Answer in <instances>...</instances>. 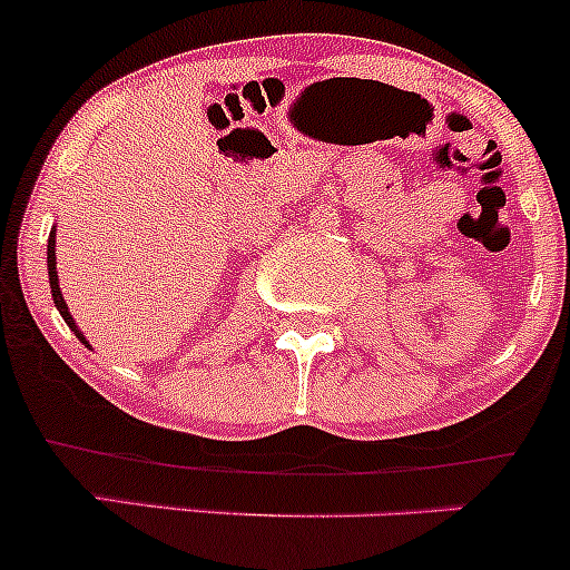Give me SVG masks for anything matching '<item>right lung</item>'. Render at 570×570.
Segmentation results:
<instances>
[{
    "instance_id": "1",
    "label": "right lung",
    "mask_w": 570,
    "mask_h": 570,
    "mask_svg": "<svg viewBox=\"0 0 570 570\" xmlns=\"http://www.w3.org/2000/svg\"><path fill=\"white\" fill-rule=\"evenodd\" d=\"M55 232H57V228H51V234H49V245H46V269H49V286H51V297H55V306H57V312H60V317L66 320V325L71 327V331H73V336H77L79 342H82L85 347L90 350V342H88V338H85V333L79 331L77 320L71 317V312H68V303H66V297H62V292H60V275H57V256H55Z\"/></svg>"
}]
</instances>
